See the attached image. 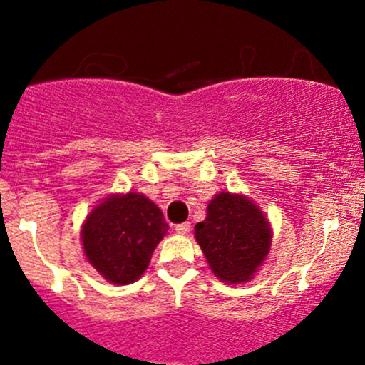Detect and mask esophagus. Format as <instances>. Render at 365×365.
<instances>
[{
  "mask_svg": "<svg viewBox=\"0 0 365 365\" xmlns=\"http://www.w3.org/2000/svg\"><path fill=\"white\" fill-rule=\"evenodd\" d=\"M175 231L178 235H187L190 231V222H182V224H176Z\"/></svg>",
  "mask_w": 365,
  "mask_h": 365,
  "instance_id": "obj_1",
  "label": "esophagus"
}]
</instances>
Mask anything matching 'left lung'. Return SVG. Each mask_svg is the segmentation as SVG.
Here are the masks:
<instances>
[{"label":"left lung","mask_w":365,"mask_h":365,"mask_svg":"<svg viewBox=\"0 0 365 365\" xmlns=\"http://www.w3.org/2000/svg\"><path fill=\"white\" fill-rule=\"evenodd\" d=\"M194 231L210 270L230 284L251 281L270 251V224L259 206L242 194H217Z\"/></svg>","instance_id":"obj_1"}]
</instances>
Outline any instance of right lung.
<instances>
[{
  "mask_svg": "<svg viewBox=\"0 0 365 365\" xmlns=\"http://www.w3.org/2000/svg\"><path fill=\"white\" fill-rule=\"evenodd\" d=\"M168 233L160 208L139 192L113 194L86 217L81 230L88 263L108 282L130 284L148 268Z\"/></svg>",
  "mask_w": 365,
  "mask_h": 365,
  "instance_id": "add662e5",
  "label": "right lung"
}]
</instances>
